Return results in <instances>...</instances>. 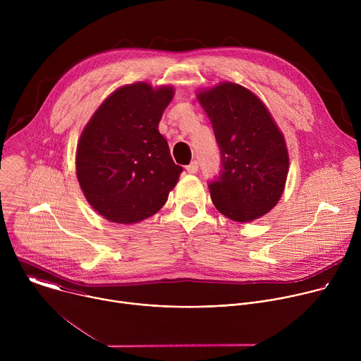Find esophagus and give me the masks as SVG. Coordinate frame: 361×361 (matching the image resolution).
Returning <instances> with one entry per match:
<instances>
[{
    "label": "esophagus",
    "mask_w": 361,
    "mask_h": 361,
    "mask_svg": "<svg viewBox=\"0 0 361 361\" xmlns=\"http://www.w3.org/2000/svg\"><path fill=\"white\" fill-rule=\"evenodd\" d=\"M185 170H187V173H190V174H195V173L198 171V163H197V161H191V163L185 167Z\"/></svg>",
    "instance_id": "34e87169"
}]
</instances>
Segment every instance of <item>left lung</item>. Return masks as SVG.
Segmentation results:
<instances>
[{"label": "left lung", "instance_id": "8db88e82", "mask_svg": "<svg viewBox=\"0 0 361 361\" xmlns=\"http://www.w3.org/2000/svg\"><path fill=\"white\" fill-rule=\"evenodd\" d=\"M220 148L221 169L209 188L216 209L238 223L267 214L288 174L284 137L262 99L245 87L221 82L197 94Z\"/></svg>", "mask_w": 361, "mask_h": 361}]
</instances>
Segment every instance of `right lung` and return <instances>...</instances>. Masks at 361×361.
<instances>
[{"label":"right lung","mask_w":361,"mask_h":361,"mask_svg":"<svg viewBox=\"0 0 361 361\" xmlns=\"http://www.w3.org/2000/svg\"><path fill=\"white\" fill-rule=\"evenodd\" d=\"M173 87H120L98 107L77 145V178L91 207L118 224L156 214L183 167L170 154L159 123Z\"/></svg>","instance_id":"add662e5"}]
</instances>
